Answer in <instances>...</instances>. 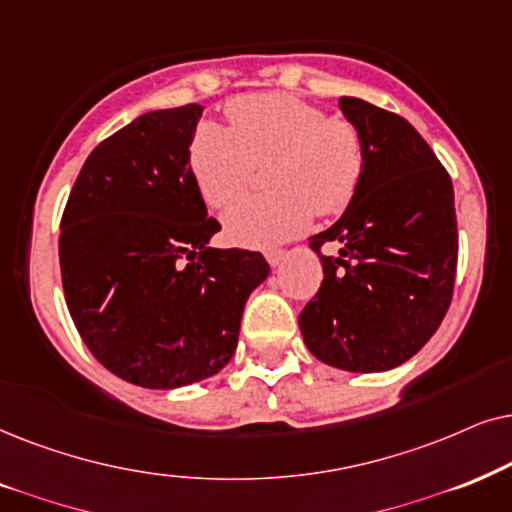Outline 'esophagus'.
I'll use <instances>...</instances> for the list:
<instances>
[{
  "mask_svg": "<svg viewBox=\"0 0 512 512\" xmlns=\"http://www.w3.org/2000/svg\"><path fill=\"white\" fill-rule=\"evenodd\" d=\"M285 260V250H269L267 252V262L271 264V267H278Z\"/></svg>",
  "mask_w": 512,
  "mask_h": 512,
  "instance_id": "34e87169",
  "label": "esophagus"
}]
</instances>
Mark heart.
Segmentation results:
<instances>
[{
	"mask_svg": "<svg viewBox=\"0 0 512 512\" xmlns=\"http://www.w3.org/2000/svg\"><path fill=\"white\" fill-rule=\"evenodd\" d=\"M231 128L201 126L189 163L203 201L227 208L250 185L255 166H269L271 194L238 201L224 231L248 248H271L316 215L349 206L365 168V147L351 121L285 93H255L227 105Z\"/></svg>",
	"mask_w": 512,
	"mask_h": 512,
	"instance_id": "heart-1",
	"label": "heart"
}]
</instances>
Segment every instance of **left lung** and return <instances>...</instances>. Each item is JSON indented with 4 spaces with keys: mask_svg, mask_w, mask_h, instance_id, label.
<instances>
[{
    "mask_svg": "<svg viewBox=\"0 0 512 512\" xmlns=\"http://www.w3.org/2000/svg\"><path fill=\"white\" fill-rule=\"evenodd\" d=\"M339 109L363 138L365 168L344 215L309 238L323 283L299 330L325 365L386 372L421 351L452 302L454 189L410 121L360 98H339ZM323 242L337 258L319 255Z\"/></svg>",
    "mask_w": 512,
    "mask_h": 512,
    "instance_id": "1",
    "label": "left lung"
}]
</instances>
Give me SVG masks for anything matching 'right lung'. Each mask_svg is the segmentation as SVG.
Returning <instances> with one entry per match:
<instances>
[{
	"mask_svg": "<svg viewBox=\"0 0 512 512\" xmlns=\"http://www.w3.org/2000/svg\"><path fill=\"white\" fill-rule=\"evenodd\" d=\"M201 105L156 109L88 156L60 222L65 302L88 351L142 388L189 386L234 356L260 252L210 248L189 147Z\"/></svg>",
	"mask_w": 512,
	"mask_h": 512,
	"instance_id": "1",
	"label": "right lung"
}]
</instances>
